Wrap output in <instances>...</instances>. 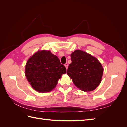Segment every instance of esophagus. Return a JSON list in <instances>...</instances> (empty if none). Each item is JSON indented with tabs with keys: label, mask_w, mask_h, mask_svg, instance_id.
I'll return each mask as SVG.
<instances>
[{
	"label": "esophagus",
	"mask_w": 127,
	"mask_h": 127,
	"mask_svg": "<svg viewBox=\"0 0 127 127\" xmlns=\"http://www.w3.org/2000/svg\"><path fill=\"white\" fill-rule=\"evenodd\" d=\"M64 66H65V67H66V69H68V64L67 63H66V64H64Z\"/></svg>",
	"instance_id": "esophagus-1"
}]
</instances>
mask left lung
Returning <instances> with one entry per match:
<instances>
[{
  "mask_svg": "<svg viewBox=\"0 0 127 127\" xmlns=\"http://www.w3.org/2000/svg\"><path fill=\"white\" fill-rule=\"evenodd\" d=\"M72 62L69 65L67 74L80 90H95L101 83L103 68L96 58L86 52L77 50L71 55Z\"/></svg>",
  "mask_w": 127,
  "mask_h": 127,
  "instance_id": "obj_1",
  "label": "left lung"
}]
</instances>
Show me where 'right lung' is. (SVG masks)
I'll return each mask as SVG.
<instances>
[{"label":"right lung","instance_id":"obj_1","mask_svg":"<svg viewBox=\"0 0 127 127\" xmlns=\"http://www.w3.org/2000/svg\"><path fill=\"white\" fill-rule=\"evenodd\" d=\"M66 68L56 56L50 51H39L27 61L25 73L27 80L34 90L45 93L51 91Z\"/></svg>","mask_w":127,"mask_h":127}]
</instances>
